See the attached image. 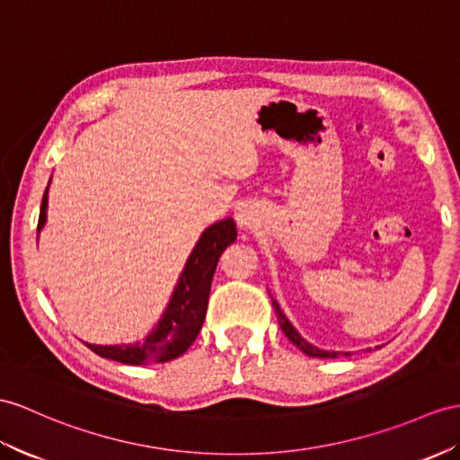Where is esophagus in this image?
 <instances>
[{"label": "esophagus", "mask_w": 460, "mask_h": 460, "mask_svg": "<svg viewBox=\"0 0 460 460\" xmlns=\"http://www.w3.org/2000/svg\"><path fill=\"white\" fill-rule=\"evenodd\" d=\"M236 220L242 224V226H243V224H248V220H250L248 212H245V210H240V212H236Z\"/></svg>", "instance_id": "34e87169"}]
</instances>
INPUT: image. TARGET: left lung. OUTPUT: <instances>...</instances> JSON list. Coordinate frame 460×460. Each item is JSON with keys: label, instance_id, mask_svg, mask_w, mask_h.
Here are the masks:
<instances>
[{"label": "left lung", "instance_id": "left-lung-1", "mask_svg": "<svg viewBox=\"0 0 460 460\" xmlns=\"http://www.w3.org/2000/svg\"><path fill=\"white\" fill-rule=\"evenodd\" d=\"M273 308H275V314H277V320H279V326H281V330L285 332L288 341H293L302 353H306L308 357H320V359H333V357L338 355L335 351H322V349H318V347L310 345L308 341L302 340L300 335H298V332L293 328V323H290V322L285 318V314L281 312V308H279V305H277L275 300H273ZM345 355H349V353H345Z\"/></svg>", "mask_w": 460, "mask_h": 460}]
</instances>
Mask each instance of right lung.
<instances>
[{"mask_svg":"<svg viewBox=\"0 0 460 460\" xmlns=\"http://www.w3.org/2000/svg\"><path fill=\"white\" fill-rule=\"evenodd\" d=\"M47 191L42 197L39 230L47 220ZM236 240V224L232 218L220 220L212 224L200 236L199 243L189 257L183 269L181 279L175 287L173 298L167 306L164 318L160 320L148 338L142 343L134 345H92L89 349L105 359H113L127 365H150V363H165L175 357L183 355L191 343L197 340L200 326L205 322L208 293L212 275H215L217 263L222 252Z\"/></svg>","mask_w":460,"mask_h":460,"instance_id":"1","label":"right lung"}]
</instances>
